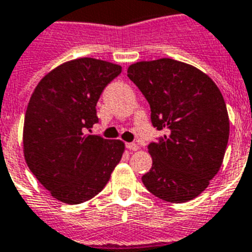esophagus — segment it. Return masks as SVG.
Returning a JSON list of instances; mask_svg holds the SVG:
<instances>
[{
	"label": "esophagus",
	"mask_w": 252,
	"mask_h": 252,
	"mask_svg": "<svg viewBox=\"0 0 252 252\" xmlns=\"http://www.w3.org/2000/svg\"><path fill=\"white\" fill-rule=\"evenodd\" d=\"M126 149H129V150H132V151H137L138 150V145L137 144H126Z\"/></svg>",
	"instance_id": "obj_1"
}]
</instances>
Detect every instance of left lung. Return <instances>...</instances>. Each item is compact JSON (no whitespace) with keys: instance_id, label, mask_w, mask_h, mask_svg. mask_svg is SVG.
<instances>
[{"instance_id":"1","label":"left lung","mask_w":252,"mask_h":252,"mask_svg":"<svg viewBox=\"0 0 252 252\" xmlns=\"http://www.w3.org/2000/svg\"><path fill=\"white\" fill-rule=\"evenodd\" d=\"M128 77L151 108V123L165 134L147 149L153 167L142 183L171 203L194 199L219 172L229 140V116L212 79L171 58L128 67Z\"/></svg>"}]
</instances>
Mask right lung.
<instances>
[{
    "instance_id": "add662e5",
    "label": "right lung",
    "mask_w": 252,
    "mask_h": 252,
    "mask_svg": "<svg viewBox=\"0 0 252 252\" xmlns=\"http://www.w3.org/2000/svg\"><path fill=\"white\" fill-rule=\"evenodd\" d=\"M119 64L94 58L63 63L45 75L27 106L24 159L55 199L79 204L106 186L124 153V142L89 134L98 123L97 102Z\"/></svg>"
}]
</instances>
